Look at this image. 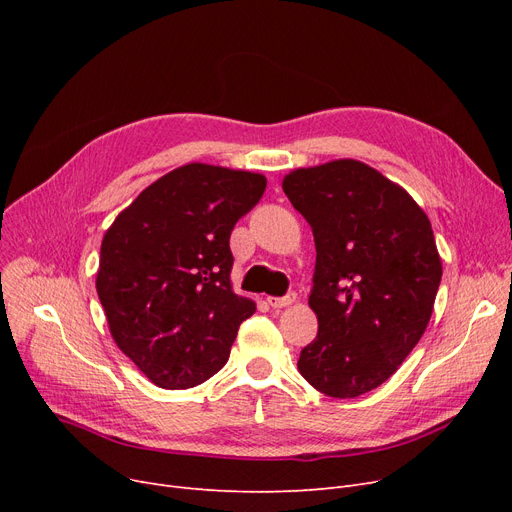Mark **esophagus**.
<instances>
[{"label": "esophagus", "instance_id": "esophagus-1", "mask_svg": "<svg viewBox=\"0 0 512 512\" xmlns=\"http://www.w3.org/2000/svg\"><path fill=\"white\" fill-rule=\"evenodd\" d=\"M294 301H297V294H294V292H288L286 297H270V299H267V305H270L272 309H282V307L292 305Z\"/></svg>", "mask_w": 512, "mask_h": 512}]
</instances>
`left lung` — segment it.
<instances>
[{
  "label": "left lung",
  "instance_id": "1",
  "mask_svg": "<svg viewBox=\"0 0 512 512\" xmlns=\"http://www.w3.org/2000/svg\"><path fill=\"white\" fill-rule=\"evenodd\" d=\"M282 188L317 251V336L299 371L326 396H361L400 367L432 317L442 280L432 224L405 188L355 159L294 170Z\"/></svg>",
  "mask_w": 512,
  "mask_h": 512
}]
</instances>
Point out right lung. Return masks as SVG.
Returning <instances> with one entry per match:
<instances>
[{
    "instance_id": "1",
    "label": "right lung",
    "mask_w": 512,
    "mask_h": 512,
    "mask_svg": "<svg viewBox=\"0 0 512 512\" xmlns=\"http://www.w3.org/2000/svg\"><path fill=\"white\" fill-rule=\"evenodd\" d=\"M265 176L188 164L134 199L101 242L97 294L120 351L166 390L203 384L255 303L232 292L230 234Z\"/></svg>"
}]
</instances>
